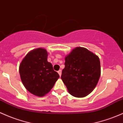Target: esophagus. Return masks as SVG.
<instances>
[{"label": "esophagus", "mask_w": 123, "mask_h": 123, "mask_svg": "<svg viewBox=\"0 0 123 123\" xmlns=\"http://www.w3.org/2000/svg\"><path fill=\"white\" fill-rule=\"evenodd\" d=\"M58 74L59 75V76H61V74H62V71L61 70H59L58 71Z\"/></svg>", "instance_id": "esophagus-1"}]
</instances>
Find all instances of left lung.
<instances>
[{
  "label": "left lung",
  "instance_id": "8db88e82",
  "mask_svg": "<svg viewBox=\"0 0 123 123\" xmlns=\"http://www.w3.org/2000/svg\"><path fill=\"white\" fill-rule=\"evenodd\" d=\"M61 79L68 92L76 98L90 94L98 84L101 74L99 58L83 47H76L65 56Z\"/></svg>",
  "mask_w": 123,
  "mask_h": 123
}]
</instances>
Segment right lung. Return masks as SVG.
<instances>
[{
    "instance_id": "right-lung-1",
    "label": "right lung",
    "mask_w": 123,
    "mask_h": 123,
    "mask_svg": "<svg viewBox=\"0 0 123 123\" xmlns=\"http://www.w3.org/2000/svg\"><path fill=\"white\" fill-rule=\"evenodd\" d=\"M47 57L46 49L37 48L30 51L19 65L23 84L29 92L37 96L43 97L49 92L59 78Z\"/></svg>"
}]
</instances>
